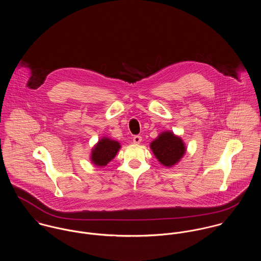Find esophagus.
Listing matches in <instances>:
<instances>
[{
    "mask_svg": "<svg viewBox=\"0 0 261 261\" xmlns=\"http://www.w3.org/2000/svg\"><path fill=\"white\" fill-rule=\"evenodd\" d=\"M141 141H142V137H141L140 135H135V136L133 137V142H134L135 144H140Z\"/></svg>",
    "mask_w": 261,
    "mask_h": 261,
    "instance_id": "esophagus-1",
    "label": "esophagus"
}]
</instances>
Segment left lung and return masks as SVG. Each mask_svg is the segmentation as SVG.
<instances>
[{"label":"left lung","mask_w":261,"mask_h":261,"mask_svg":"<svg viewBox=\"0 0 261 261\" xmlns=\"http://www.w3.org/2000/svg\"><path fill=\"white\" fill-rule=\"evenodd\" d=\"M158 161L164 166L171 167L184 155L186 149L181 138L171 132H164L150 145Z\"/></svg>","instance_id":"obj_1"}]
</instances>
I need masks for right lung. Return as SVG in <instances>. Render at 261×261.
<instances>
[{"label":"right lung","mask_w":261,"mask_h":261,"mask_svg":"<svg viewBox=\"0 0 261 261\" xmlns=\"http://www.w3.org/2000/svg\"><path fill=\"white\" fill-rule=\"evenodd\" d=\"M119 148L120 144L117 141L102 138L92 150L91 160L97 166H105L115 157Z\"/></svg>","instance_id":"1"}]
</instances>
